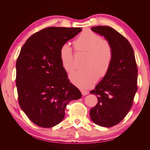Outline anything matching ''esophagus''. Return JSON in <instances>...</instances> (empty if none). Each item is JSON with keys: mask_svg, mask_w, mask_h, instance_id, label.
Instances as JSON below:
<instances>
[{"mask_svg": "<svg viewBox=\"0 0 150 150\" xmlns=\"http://www.w3.org/2000/svg\"><path fill=\"white\" fill-rule=\"evenodd\" d=\"M81 93H82L83 96H86V95H87V94H89V92L88 91H86V90H84V89L81 90Z\"/></svg>", "mask_w": 150, "mask_h": 150, "instance_id": "1", "label": "esophagus"}]
</instances>
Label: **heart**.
Wrapping results in <instances>:
<instances>
[{
	"label": "heart",
	"instance_id": "b5f03b06",
	"mask_svg": "<svg viewBox=\"0 0 150 150\" xmlns=\"http://www.w3.org/2000/svg\"><path fill=\"white\" fill-rule=\"evenodd\" d=\"M77 52H87L85 69L77 71L69 75L71 82L81 89L91 88L99 77L104 78L110 70L113 58L111 43L89 29L84 30L74 42ZM59 58L64 70L71 72L74 69V52L68 44H64L59 50Z\"/></svg>",
	"mask_w": 150,
	"mask_h": 150
}]
</instances>
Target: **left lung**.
<instances>
[{
    "label": "left lung",
    "mask_w": 150,
    "mask_h": 150,
    "mask_svg": "<svg viewBox=\"0 0 150 150\" xmlns=\"http://www.w3.org/2000/svg\"><path fill=\"white\" fill-rule=\"evenodd\" d=\"M91 30L111 43L113 58L106 76L90 92L98 100L91 109L90 117L99 126L111 127L123 120L132 106L138 89V67L133 47L123 35L109 26Z\"/></svg>",
    "instance_id": "1"
}]
</instances>
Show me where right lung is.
Masks as SVG:
<instances>
[{
  "label": "right lung",
  "mask_w": 150,
  "mask_h": 150,
  "mask_svg": "<svg viewBox=\"0 0 150 150\" xmlns=\"http://www.w3.org/2000/svg\"><path fill=\"white\" fill-rule=\"evenodd\" d=\"M81 30L50 27L31 35L21 50L16 62L18 100L36 125L51 128L60 123L67 103L82 96L67 79L59 58L61 46Z\"/></svg>",
  "instance_id": "add662e5"
}]
</instances>
